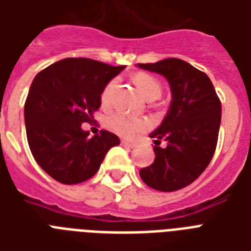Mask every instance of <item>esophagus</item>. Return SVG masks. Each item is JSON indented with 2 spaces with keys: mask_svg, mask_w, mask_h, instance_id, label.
<instances>
[{
  "mask_svg": "<svg viewBox=\"0 0 251 251\" xmlns=\"http://www.w3.org/2000/svg\"><path fill=\"white\" fill-rule=\"evenodd\" d=\"M121 145L124 146V147H126V149H134V147H135L134 143H129V142H125V141H122Z\"/></svg>",
  "mask_w": 251,
  "mask_h": 251,
  "instance_id": "esophagus-1",
  "label": "esophagus"
}]
</instances>
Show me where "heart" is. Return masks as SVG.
Returning <instances> with one entry per match:
<instances>
[{
  "label": "heart",
  "instance_id": "b5f03b06",
  "mask_svg": "<svg viewBox=\"0 0 251 251\" xmlns=\"http://www.w3.org/2000/svg\"><path fill=\"white\" fill-rule=\"evenodd\" d=\"M134 82L137 84L138 90L141 91V94L146 99L150 98H159L163 91V87L159 80L155 76L146 74V73H139L134 76ZM116 80H112L106 84V87L102 91L101 99L102 101H106L110 96V92L113 90ZM108 126L116 134L121 135L127 139H133L138 134L143 133L150 127L149 121L142 120V118H133L126 116L124 113H114L108 118Z\"/></svg>",
  "mask_w": 251,
  "mask_h": 251
}]
</instances>
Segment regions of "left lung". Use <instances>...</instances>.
<instances>
[{
    "mask_svg": "<svg viewBox=\"0 0 251 251\" xmlns=\"http://www.w3.org/2000/svg\"><path fill=\"white\" fill-rule=\"evenodd\" d=\"M138 68L168 80L172 100L164 120L150 138L155 139V160L139 172L142 181L159 191H176L190 185L210 164L218 143L222 102L203 72L178 58ZM165 140L167 147L159 148Z\"/></svg>",
    "mask_w": 251,
    "mask_h": 251,
    "instance_id": "1",
    "label": "left lung"
}]
</instances>
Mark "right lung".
Wrapping results in <instances>:
<instances>
[{
    "label": "right lung",
    "mask_w": 251,
    "mask_h": 251,
    "mask_svg": "<svg viewBox=\"0 0 251 251\" xmlns=\"http://www.w3.org/2000/svg\"><path fill=\"white\" fill-rule=\"evenodd\" d=\"M125 66L90 58H65L32 80L25 104L27 141L35 160L52 178L75 185L99 171L120 138L101 130L90 137L83 122L94 120L105 86Z\"/></svg>",
    "instance_id": "obj_1"
}]
</instances>
